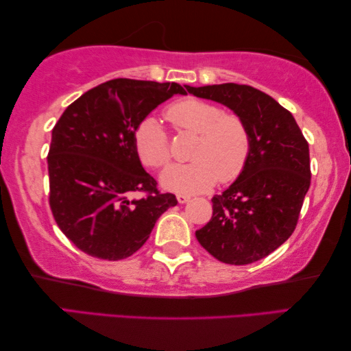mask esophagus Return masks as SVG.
I'll return each mask as SVG.
<instances>
[{
  "label": "esophagus",
  "mask_w": 351,
  "mask_h": 351,
  "mask_svg": "<svg viewBox=\"0 0 351 351\" xmlns=\"http://www.w3.org/2000/svg\"><path fill=\"white\" fill-rule=\"evenodd\" d=\"M191 199V196H188V194H177V200H179V204H186L188 200Z\"/></svg>",
  "instance_id": "34e87169"
}]
</instances>
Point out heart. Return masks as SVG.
<instances>
[{"mask_svg": "<svg viewBox=\"0 0 351 351\" xmlns=\"http://www.w3.org/2000/svg\"><path fill=\"white\" fill-rule=\"evenodd\" d=\"M166 118L182 134L196 135L185 165H172L162 174V185L177 193H199L216 180L238 179L250 155L249 125L237 113L196 97L177 101L166 108ZM135 151L147 168H163L171 160L168 134L152 117L141 119L134 132Z\"/></svg>", "mask_w": 351, "mask_h": 351, "instance_id": "b5f03b06", "label": "heart"}]
</instances>
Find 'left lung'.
<instances>
[{"instance_id":"8db88e82","label":"left lung","mask_w":351,"mask_h":351,"mask_svg":"<svg viewBox=\"0 0 351 351\" xmlns=\"http://www.w3.org/2000/svg\"><path fill=\"white\" fill-rule=\"evenodd\" d=\"M186 90L243 117L252 136L244 171L211 199L213 216L196 238L222 263H255L278 249L295 230L311 185L308 141L291 112L250 85H186Z\"/></svg>"}]
</instances>
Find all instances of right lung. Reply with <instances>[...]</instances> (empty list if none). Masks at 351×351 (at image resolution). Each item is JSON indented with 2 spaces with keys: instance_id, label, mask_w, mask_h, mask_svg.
Instances as JSON below:
<instances>
[{
  "instance_id": "add662e5",
  "label": "right lung",
  "mask_w": 351,
  "mask_h": 351,
  "mask_svg": "<svg viewBox=\"0 0 351 351\" xmlns=\"http://www.w3.org/2000/svg\"><path fill=\"white\" fill-rule=\"evenodd\" d=\"M176 82L113 79L66 107L48 154L49 206L57 226L85 254L118 261L146 243L177 205L141 166L134 132L155 107L186 95ZM136 192L145 193L135 198Z\"/></svg>"
}]
</instances>
